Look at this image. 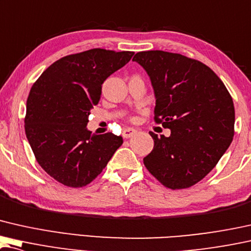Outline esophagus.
Returning a JSON list of instances; mask_svg holds the SVG:
<instances>
[{
	"mask_svg": "<svg viewBox=\"0 0 251 251\" xmlns=\"http://www.w3.org/2000/svg\"><path fill=\"white\" fill-rule=\"evenodd\" d=\"M134 133H137V130L136 129H133V128H126L125 130H123L122 136H123V138H130V137H132Z\"/></svg>",
	"mask_w": 251,
	"mask_h": 251,
	"instance_id": "esophagus-1",
	"label": "esophagus"
}]
</instances>
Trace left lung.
<instances>
[{
  "label": "left lung",
  "instance_id": "8db88e82",
  "mask_svg": "<svg viewBox=\"0 0 251 251\" xmlns=\"http://www.w3.org/2000/svg\"><path fill=\"white\" fill-rule=\"evenodd\" d=\"M132 61L151 77L154 120L171 136L150 132L154 148L144 164L163 186L190 188L215 168L234 136L233 100L223 81L201 61L164 50L138 52Z\"/></svg>",
  "mask_w": 251,
  "mask_h": 251
}]
</instances>
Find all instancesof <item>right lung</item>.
<instances>
[{"label":"right lung","mask_w":251,"mask_h":251,"mask_svg":"<svg viewBox=\"0 0 251 251\" xmlns=\"http://www.w3.org/2000/svg\"><path fill=\"white\" fill-rule=\"evenodd\" d=\"M133 54L104 49L70 54L50 64L32 85L25 132L36 161L57 182L87 186L122 145V137L112 132L96 136L86 126L103 82Z\"/></svg>","instance_id":"obj_1"}]
</instances>
